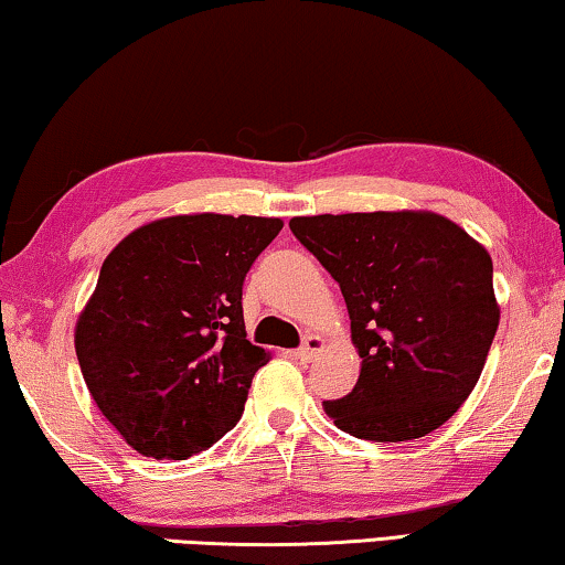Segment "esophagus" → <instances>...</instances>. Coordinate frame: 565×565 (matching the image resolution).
Masks as SVG:
<instances>
[{
    "instance_id": "esophagus-1",
    "label": "esophagus",
    "mask_w": 565,
    "mask_h": 565,
    "mask_svg": "<svg viewBox=\"0 0 565 565\" xmlns=\"http://www.w3.org/2000/svg\"><path fill=\"white\" fill-rule=\"evenodd\" d=\"M319 348H322V340H319V337H311V334H309L307 340L299 344L294 355H297V360H301V363H309V360L315 358V352H317Z\"/></svg>"
}]
</instances>
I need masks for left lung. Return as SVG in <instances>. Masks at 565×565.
Wrapping results in <instances>:
<instances>
[{"instance_id":"obj_1","label":"left lung","mask_w":565,"mask_h":565,"mask_svg":"<svg viewBox=\"0 0 565 565\" xmlns=\"http://www.w3.org/2000/svg\"><path fill=\"white\" fill-rule=\"evenodd\" d=\"M291 233L340 284L363 367L324 401L344 434L411 441L446 424L482 375L500 324L492 258L434 213L291 217Z\"/></svg>"}]
</instances>
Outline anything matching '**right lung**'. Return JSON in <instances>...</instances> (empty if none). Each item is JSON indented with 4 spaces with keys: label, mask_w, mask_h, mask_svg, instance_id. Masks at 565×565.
<instances>
[{
    "label": "right lung",
    "mask_w": 565,
    "mask_h": 565,
    "mask_svg": "<svg viewBox=\"0 0 565 565\" xmlns=\"http://www.w3.org/2000/svg\"><path fill=\"white\" fill-rule=\"evenodd\" d=\"M281 228L279 217L177 215L108 254L75 327V355L131 449L188 459L238 424L268 363L246 340L243 281Z\"/></svg>",
    "instance_id": "right-lung-1"
}]
</instances>
